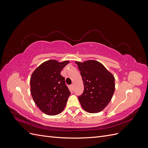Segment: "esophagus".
Returning <instances> with one entry per match:
<instances>
[{"label":"esophagus","instance_id":"esophagus-1","mask_svg":"<svg viewBox=\"0 0 148 148\" xmlns=\"http://www.w3.org/2000/svg\"><path fill=\"white\" fill-rule=\"evenodd\" d=\"M71 89H73H73H74V84H71Z\"/></svg>","mask_w":148,"mask_h":148}]
</instances>
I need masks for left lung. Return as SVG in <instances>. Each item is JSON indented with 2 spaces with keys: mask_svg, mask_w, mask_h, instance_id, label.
Listing matches in <instances>:
<instances>
[{
  "mask_svg": "<svg viewBox=\"0 0 148 148\" xmlns=\"http://www.w3.org/2000/svg\"><path fill=\"white\" fill-rule=\"evenodd\" d=\"M81 71L84 91L78 96L82 108L89 113L102 111L111 101L115 91V78L96 60L76 62Z\"/></svg>",
  "mask_w": 148,
  "mask_h": 148,
  "instance_id": "left-lung-1",
  "label": "left lung"
}]
</instances>
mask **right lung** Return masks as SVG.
Wrapping results in <instances>:
<instances>
[{
    "mask_svg": "<svg viewBox=\"0 0 148 148\" xmlns=\"http://www.w3.org/2000/svg\"><path fill=\"white\" fill-rule=\"evenodd\" d=\"M69 61L49 60L40 65L30 78L31 94L35 104L48 115L61 113L65 108L70 91L60 71Z\"/></svg>",
    "mask_w": 148,
    "mask_h": 148,
    "instance_id": "1",
    "label": "right lung"
}]
</instances>
